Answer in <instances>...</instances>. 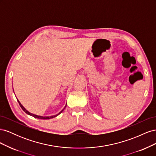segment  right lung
<instances>
[{
	"label": "right lung",
	"mask_w": 156,
	"mask_h": 156,
	"mask_svg": "<svg viewBox=\"0 0 156 156\" xmlns=\"http://www.w3.org/2000/svg\"><path fill=\"white\" fill-rule=\"evenodd\" d=\"M17 101H18V103H19V104H20V107H21V108L22 109L25 111V112H26L27 114H28L29 115H30V116H33V117H34V118H36V119H44V120H46V119H53V118H54V117H56V116H57L58 115H59L61 112H62L63 111H64V108L66 107V106H65V107L63 108V109L60 112H58V114H56V115H53V116H40V115H34V114H32V113H31V112H30L29 111H28L26 108L23 107L22 105H21V103H20V101H19L17 99ZM67 104V103H66Z\"/></svg>",
	"instance_id": "1"
}]
</instances>
